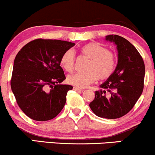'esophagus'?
<instances>
[{"instance_id":"esophagus-1","label":"esophagus","mask_w":155,"mask_h":155,"mask_svg":"<svg viewBox=\"0 0 155 155\" xmlns=\"http://www.w3.org/2000/svg\"><path fill=\"white\" fill-rule=\"evenodd\" d=\"M74 90H76V91H79V92L83 91L82 89H81V88H79V87H74Z\"/></svg>"}]
</instances>
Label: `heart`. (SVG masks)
I'll return each mask as SVG.
<instances>
[{"label":"heart","instance_id":"b5f03b06","mask_svg":"<svg viewBox=\"0 0 155 155\" xmlns=\"http://www.w3.org/2000/svg\"><path fill=\"white\" fill-rule=\"evenodd\" d=\"M80 53L90 59L85 68L86 72L75 73L67 77L68 82L79 87H86L97 79L104 81L111 77L117 65V56L97 43H88L80 49ZM75 52L68 49L60 58V65L67 72H72L75 65Z\"/></svg>","mask_w":155,"mask_h":155}]
</instances>
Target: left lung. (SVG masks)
Listing matches in <instances>:
<instances>
[{"label":"left lung","mask_w":155,"mask_h":155,"mask_svg":"<svg viewBox=\"0 0 155 155\" xmlns=\"http://www.w3.org/2000/svg\"><path fill=\"white\" fill-rule=\"evenodd\" d=\"M118 51L114 72L95 91L90 107L97 117L117 119L132 109L143 90L145 65L136 47L127 39L117 35L106 36Z\"/></svg>","instance_id":"obj_1"}]
</instances>
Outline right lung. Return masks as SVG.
I'll use <instances>...</instances> for the list:
<instances>
[{"mask_svg":"<svg viewBox=\"0 0 155 155\" xmlns=\"http://www.w3.org/2000/svg\"><path fill=\"white\" fill-rule=\"evenodd\" d=\"M74 43L38 38L25 45L14 62L11 87L17 104L28 117L36 121L54 118L62 111L71 85L65 79L60 58Z\"/></svg>","mask_w":155,"mask_h":155,"instance_id":"add662e5","label":"right lung"}]
</instances>
